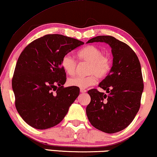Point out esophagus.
Segmentation results:
<instances>
[{
	"mask_svg": "<svg viewBox=\"0 0 157 157\" xmlns=\"http://www.w3.org/2000/svg\"><path fill=\"white\" fill-rule=\"evenodd\" d=\"M80 92H82V93H85V92H86V90H85V89H81Z\"/></svg>",
	"mask_w": 157,
	"mask_h": 157,
	"instance_id": "esophagus-1",
	"label": "esophagus"
}]
</instances>
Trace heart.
Returning a JSON list of instances; mask_svg holds the SVG:
<instances>
[{
    "label": "heart",
    "mask_w": 157,
    "mask_h": 157,
    "mask_svg": "<svg viewBox=\"0 0 157 157\" xmlns=\"http://www.w3.org/2000/svg\"><path fill=\"white\" fill-rule=\"evenodd\" d=\"M78 57L81 61L89 63L87 67L88 75L74 76L70 78L67 84L81 89L87 88L95 84L97 77L100 79L105 78L112 69V59L110 56L102 54V51L95 46H86L78 52ZM61 66L69 75L75 72L77 61L69 54L65 55L61 59Z\"/></svg>",
    "instance_id": "b5f03b06"
}]
</instances>
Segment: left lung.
I'll return each mask as SVG.
<instances>
[{"instance_id": "left-lung-1", "label": "left lung", "mask_w": 157, "mask_h": 157, "mask_svg": "<svg viewBox=\"0 0 157 157\" xmlns=\"http://www.w3.org/2000/svg\"><path fill=\"white\" fill-rule=\"evenodd\" d=\"M105 42L111 47L113 66L99 86L88 91L86 112L91 124L102 132L115 133L128 127L139 111L144 80L138 56L129 46L111 36H99L87 43Z\"/></svg>"}]
</instances>
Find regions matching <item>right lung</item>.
Masks as SVG:
<instances>
[{
  "mask_svg": "<svg viewBox=\"0 0 157 157\" xmlns=\"http://www.w3.org/2000/svg\"><path fill=\"white\" fill-rule=\"evenodd\" d=\"M84 42L48 34L29 44L20 54L12 78L15 106L29 125L38 129L55 127L78 96V87L64 88L66 73L61 59Z\"/></svg>",
  "mask_w": 157,
  "mask_h": 157,
  "instance_id": "add662e5",
  "label": "right lung"
}]
</instances>
